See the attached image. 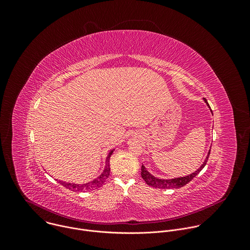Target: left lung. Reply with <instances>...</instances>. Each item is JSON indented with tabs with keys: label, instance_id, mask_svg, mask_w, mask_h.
<instances>
[{
	"label": "left lung",
	"instance_id": "1",
	"mask_svg": "<svg viewBox=\"0 0 250 250\" xmlns=\"http://www.w3.org/2000/svg\"><path fill=\"white\" fill-rule=\"evenodd\" d=\"M203 100L205 101V103L207 104L208 106V104L207 102V100L205 98H203ZM210 110V109H209ZM211 112V110H210ZM212 114V112H211ZM209 151L210 149L208 150L203 164L199 167V169H197L194 173L190 174V175H187V176H184V177H177V178H172V179H161V178H158V177H155L153 176L150 172H148V170L146 168L145 165L141 166V177L142 179H144L146 181V183L153 188H158V189H179L183 186H185L186 184H188L194 177H196L201 171L202 169L206 166L207 162H208V158L209 156Z\"/></svg>",
	"mask_w": 250,
	"mask_h": 250
}]
</instances>
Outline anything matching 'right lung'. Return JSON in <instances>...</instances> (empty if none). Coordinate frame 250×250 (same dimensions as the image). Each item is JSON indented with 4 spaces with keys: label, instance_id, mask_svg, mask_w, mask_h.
<instances>
[{
    "label": "right lung",
    "instance_id": "obj_1",
    "mask_svg": "<svg viewBox=\"0 0 250 250\" xmlns=\"http://www.w3.org/2000/svg\"><path fill=\"white\" fill-rule=\"evenodd\" d=\"M116 148H113L109 151L108 156L105 158V165L104 168L103 170V172L97 177L95 178L94 180L87 182V183H83V184H76V183H70V182H64V181H58L62 186H64L65 188L74 191V192H85V191H89V190H94L97 189L101 186H103V184L105 182L106 178L110 176V172H111V168H110V158L114 152Z\"/></svg>",
    "mask_w": 250,
    "mask_h": 250
}]
</instances>
